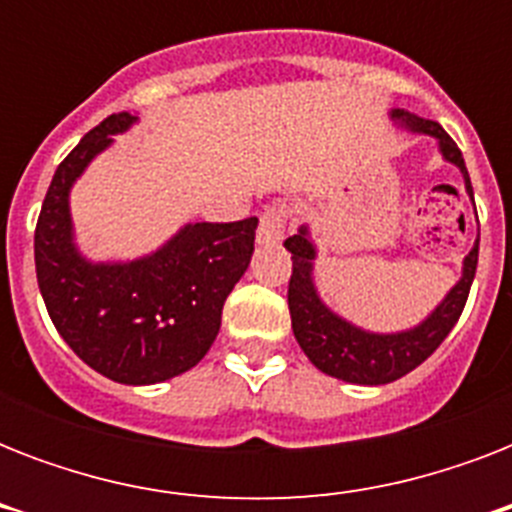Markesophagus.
Segmentation results:
<instances>
[{"label": "esophagus", "instance_id": "esophagus-1", "mask_svg": "<svg viewBox=\"0 0 512 512\" xmlns=\"http://www.w3.org/2000/svg\"><path fill=\"white\" fill-rule=\"evenodd\" d=\"M284 225H287L284 207L265 209L260 215V225H257V244H279L284 239Z\"/></svg>", "mask_w": 512, "mask_h": 512}]
</instances>
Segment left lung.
Returning a JSON list of instances; mask_svg holds the SVG:
<instances>
[{
    "label": "left lung",
    "instance_id": "left-lung-1",
    "mask_svg": "<svg viewBox=\"0 0 512 512\" xmlns=\"http://www.w3.org/2000/svg\"><path fill=\"white\" fill-rule=\"evenodd\" d=\"M390 119L417 135H430L438 140V151L446 162L454 164L462 172L465 191L473 199V185H470L468 167L446 130L438 122L422 119L409 114L404 108H393ZM284 247L292 252V279H289V316H292V332L300 348L316 369L337 380L356 382V385H385L398 377H404L425 361L433 350L446 340L452 332L462 308L468 303L470 284L476 276L478 265V239L468 257L462 260V276L454 284L436 311L428 319L420 321L417 327L404 332H369L356 324H350L335 311H329L319 297V289L313 284V260H316V244L311 239V228L300 225L295 236L284 241Z\"/></svg>",
    "mask_w": 512,
    "mask_h": 512
}]
</instances>
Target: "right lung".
<instances>
[{
  "label": "right lung",
  "mask_w": 512,
  "mask_h": 512,
  "mask_svg": "<svg viewBox=\"0 0 512 512\" xmlns=\"http://www.w3.org/2000/svg\"><path fill=\"white\" fill-rule=\"evenodd\" d=\"M138 116L111 114L60 162L34 233L36 281L47 313L84 364L124 385L188 372L220 332L225 297L255 252L257 217L188 223L127 263H92L74 241L68 196L76 177Z\"/></svg>",
  "instance_id": "add662e5"
}]
</instances>
